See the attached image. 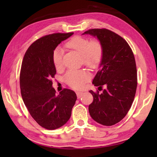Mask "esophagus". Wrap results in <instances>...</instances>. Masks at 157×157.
<instances>
[{"label": "esophagus", "mask_w": 157, "mask_h": 157, "mask_svg": "<svg viewBox=\"0 0 157 157\" xmlns=\"http://www.w3.org/2000/svg\"><path fill=\"white\" fill-rule=\"evenodd\" d=\"M76 94H77V96H78V98L79 99V98H80L82 97V95H83V93H82V92H77Z\"/></svg>", "instance_id": "34e87169"}]
</instances>
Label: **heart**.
I'll return each mask as SVG.
<instances>
[{
    "mask_svg": "<svg viewBox=\"0 0 157 157\" xmlns=\"http://www.w3.org/2000/svg\"><path fill=\"white\" fill-rule=\"evenodd\" d=\"M66 46L75 50L82 55V62L89 67H95L102 57V47L99 41L90 42L88 39L76 36L71 39ZM63 50L58 47L52 53V62L55 68L59 69L63 64ZM90 78L89 73L83 70H71L66 73L64 79L69 86L75 89H80Z\"/></svg>",
    "mask_w": 157,
    "mask_h": 157,
    "instance_id": "b5f03b06",
    "label": "heart"
}]
</instances>
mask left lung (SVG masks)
I'll list each match as a JSON object with an SVG mask.
<instances>
[{
  "label": "left lung",
  "mask_w": 157,
  "mask_h": 157,
  "mask_svg": "<svg viewBox=\"0 0 157 157\" xmlns=\"http://www.w3.org/2000/svg\"><path fill=\"white\" fill-rule=\"evenodd\" d=\"M82 34L96 37L102 47L99 71L93 84L98 90L103 85L106 89L101 94L89 91L94 97L89 106L90 116L102 125H113L127 115L136 94L137 73L134 54L123 38L107 29H91Z\"/></svg>",
  "instance_id": "left-lung-1"
}]
</instances>
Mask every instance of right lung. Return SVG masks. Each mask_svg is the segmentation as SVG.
I'll return each mask as SVG.
<instances>
[{"instance_id": "right-lung-1", "label": "right lung", "mask_w": 157, "mask_h": 157, "mask_svg": "<svg viewBox=\"0 0 157 157\" xmlns=\"http://www.w3.org/2000/svg\"><path fill=\"white\" fill-rule=\"evenodd\" d=\"M73 34L55 33L37 39L28 48L20 73V88L23 102L39 125L53 130L67 123L77 100L72 90L55 94L51 79L56 74L52 53L61 42Z\"/></svg>"}]
</instances>
